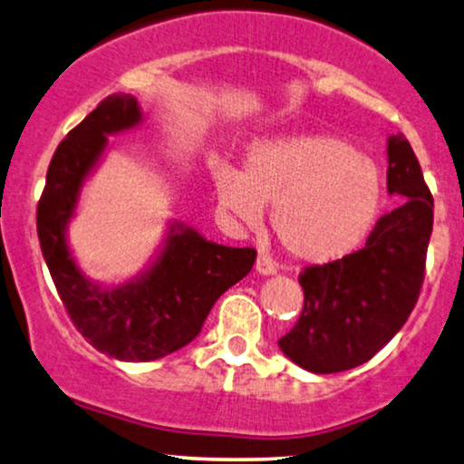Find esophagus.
I'll return each mask as SVG.
<instances>
[{
	"label": "esophagus",
	"instance_id": "1",
	"mask_svg": "<svg viewBox=\"0 0 464 464\" xmlns=\"http://www.w3.org/2000/svg\"><path fill=\"white\" fill-rule=\"evenodd\" d=\"M254 269H256L258 276H276L277 265L266 256V254H258L256 263H254Z\"/></svg>",
	"mask_w": 464,
	"mask_h": 464
}]
</instances>
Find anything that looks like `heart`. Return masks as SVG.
Wrapping results in <instances>:
<instances>
[{"label": "heart", "instance_id": "b5f03b06", "mask_svg": "<svg viewBox=\"0 0 464 464\" xmlns=\"http://www.w3.org/2000/svg\"><path fill=\"white\" fill-rule=\"evenodd\" d=\"M220 206L256 227L273 206L271 227L285 252L304 263H332L355 250L382 210V176L368 153L332 134L256 142L237 172H212Z\"/></svg>", "mask_w": 464, "mask_h": 464}]
</instances>
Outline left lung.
<instances>
[{
    "label": "left lung",
    "instance_id": "8db88e82",
    "mask_svg": "<svg viewBox=\"0 0 464 464\" xmlns=\"http://www.w3.org/2000/svg\"><path fill=\"white\" fill-rule=\"evenodd\" d=\"M387 191L401 201L362 250L300 276L304 309L279 349L315 374L372 360L408 322L425 279L433 198L403 134L387 139Z\"/></svg>",
    "mask_w": 464,
    "mask_h": 464
}]
</instances>
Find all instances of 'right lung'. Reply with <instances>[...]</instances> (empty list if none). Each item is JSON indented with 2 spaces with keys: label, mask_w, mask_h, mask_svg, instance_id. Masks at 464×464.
<instances>
[{
  "label": "right lung",
  "mask_w": 464,
  "mask_h": 464,
  "mask_svg": "<svg viewBox=\"0 0 464 464\" xmlns=\"http://www.w3.org/2000/svg\"><path fill=\"white\" fill-rule=\"evenodd\" d=\"M132 94L104 99L71 130L50 161L37 206V235L50 276L71 319L96 349L120 362H153L201 332L214 303L250 273L256 250L206 239L182 220H169L145 269L120 284L88 277L69 244L82 191L109 151V136L140 128Z\"/></svg>",
  "instance_id": "add662e5"
}]
</instances>
